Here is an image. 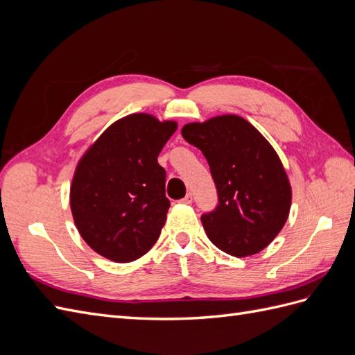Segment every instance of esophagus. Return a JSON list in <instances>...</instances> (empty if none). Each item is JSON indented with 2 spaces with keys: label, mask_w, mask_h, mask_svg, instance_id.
Masks as SVG:
<instances>
[{
  "label": "esophagus",
  "mask_w": 355,
  "mask_h": 355,
  "mask_svg": "<svg viewBox=\"0 0 355 355\" xmlns=\"http://www.w3.org/2000/svg\"><path fill=\"white\" fill-rule=\"evenodd\" d=\"M180 202H182V204H191V202H192V194H191V192H189V194H187L185 198H182Z\"/></svg>",
  "instance_id": "obj_1"
}]
</instances>
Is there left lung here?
<instances>
[{"label":"left lung","instance_id":"obj_1","mask_svg":"<svg viewBox=\"0 0 355 355\" xmlns=\"http://www.w3.org/2000/svg\"><path fill=\"white\" fill-rule=\"evenodd\" d=\"M182 136L206 157L219 204L201 216L209 240L231 256L263 250L284 227L292 187L271 144L239 115L189 123Z\"/></svg>","mask_w":355,"mask_h":355}]
</instances>
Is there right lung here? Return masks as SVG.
<instances>
[{"label":"right lung","instance_id":"add662e5","mask_svg":"<svg viewBox=\"0 0 355 355\" xmlns=\"http://www.w3.org/2000/svg\"><path fill=\"white\" fill-rule=\"evenodd\" d=\"M178 123L132 114L111 124L78 161L71 211L83 240L106 259L132 262L151 250L170 201L158 154Z\"/></svg>","mask_w":355,"mask_h":355}]
</instances>
